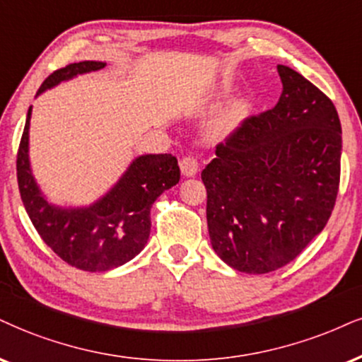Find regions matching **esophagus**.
Wrapping results in <instances>:
<instances>
[{
  "label": "esophagus",
  "mask_w": 362,
  "mask_h": 362,
  "mask_svg": "<svg viewBox=\"0 0 362 362\" xmlns=\"http://www.w3.org/2000/svg\"><path fill=\"white\" fill-rule=\"evenodd\" d=\"M180 168H181L182 176L191 177V176H196V173L199 171V163L194 158H191V156H186V158H181Z\"/></svg>",
  "instance_id": "34e87169"
}]
</instances>
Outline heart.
<instances>
[{
    "instance_id": "1",
    "label": "heart",
    "mask_w": 362,
    "mask_h": 362,
    "mask_svg": "<svg viewBox=\"0 0 362 362\" xmlns=\"http://www.w3.org/2000/svg\"><path fill=\"white\" fill-rule=\"evenodd\" d=\"M230 93V87L225 86L221 88L220 95L218 97H225ZM250 112V104L247 100H236V102H231V104L226 107L223 112L218 115L215 122H213V127H211V136L213 137H225L228 136L235 131L236 127L240 126V124L243 122L245 117H247Z\"/></svg>"
}]
</instances>
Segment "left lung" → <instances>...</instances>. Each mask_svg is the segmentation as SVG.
<instances>
[{"mask_svg":"<svg viewBox=\"0 0 362 362\" xmlns=\"http://www.w3.org/2000/svg\"><path fill=\"white\" fill-rule=\"evenodd\" d=\"M276 70V105L245 119L202 173L211 247L243 274H269L300 255L327 225L341 180L332 100L290 66Z\"/></svg>","mask_w":362,"mask_h":362,"instance_id":"left-lung-1","label":"left lung"}]
</instances>
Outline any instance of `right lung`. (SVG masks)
<instances>
[{"mask_svg": "<svg viewBox=\"0 0 362 362\" xmlns=\"http://www.w3.org/2000/svg\"><path fill=\"white\" fill-rule=\"evenodd\" d=\"M104 62H78L58 69L38 88L58 86L75 75L104 69ZM31 107L16 156L21 202L45 243L62 260L86 272H107L132 260L151 233V206L180 181L177 159L171 154H146L132 160L117 185L87 208H58L45 199L28 159Z\"/></svg>", "mask_w": 362, "mask_h": 362, "instance_id": "obj_1", "label": "right lung"}]
</instances>
